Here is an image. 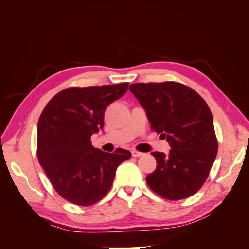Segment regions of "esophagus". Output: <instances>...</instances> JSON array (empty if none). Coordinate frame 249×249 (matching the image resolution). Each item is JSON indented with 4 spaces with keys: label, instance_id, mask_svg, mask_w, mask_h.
Wrapping results in <instances>:
<instances>
[{
    "label": "esophagus",
    "instance_id": "1",
    "mask_svg": "<svg viewBox=\"0 0 249 249\" xmlns=\"http://www.w3.org/2000/svg\"><path fill=\"white\" fill-rule=\"evenodd\" d=\"M132 156L133 157H141V156H143V153L137 152V150H132Z\"/></svg>",
    "mask_w": 249,
    "mask_h": 249
}]
</instances>
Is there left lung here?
Masks as SVG:
<instances>
[{"mask_svg":"<svg viewBox=\"0 0 249 249\" xmlns=\"http://www.w3.org/2000/svg\"><path fill=\"white\" fill-rule=\"evenodd\" d=\"M130 91L144 109L150 127L166 139L168 155L154 152L156 170L146 183L160 196L178 200L196 193L217 155L212 113L193 89L176 82L137 83Z\"/></svg>","mask_w":249,"mask_h":249,"instance_id":"8db88e82","label":"left lung"}]
</instances>
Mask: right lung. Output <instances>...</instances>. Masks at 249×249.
<instances>
[{
	"mask_svg": "<svg viewBox=\"0 0 249 249\" xmlns=\"http://www.w3.org/2000/svg\"><path fill=\"white\" fill-rule=\"evenodd\" d=\"M127 86L129 83L67 88L41 113L37 125L39 164L56 191L74 205L91 206L102 199L120 163L132 156L123 148L105 153L90 141L103 129L107 107L126 92Z\"/></svg>",
	"mask_w": 249,
	"mask_h": 249,
	"instance_id": "add662e5",
	"label": "right lung"
}]
</instances>
